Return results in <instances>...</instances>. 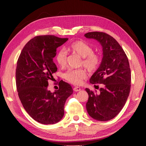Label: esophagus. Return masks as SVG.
<instances>
[{
	"label": "esophagus",
	"mask_w": 146,
	"mask_h": 146,
	"mask_svg": "<svg viewBox=\"0 0 146 146\" xmlns=\"http://www.w3.org/2000/svg\"><path fill=\"white\" fill-rule=\"evenodd\" d=\"M80 90H81V88L79 87H74L73 88V91H75V92H76V91H79Z\"/></svg>",
	"instance_id": "esophagus-1"
}]
</instances>
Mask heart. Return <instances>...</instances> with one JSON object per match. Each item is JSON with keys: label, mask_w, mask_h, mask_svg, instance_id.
<instances>
[{"label": "heart", "mask_w": 146, "mask_h": 146, "mask_svg": "<svg viewBox=\"0 0 146 146\" xmlns=\"http://www.w3.org/2000/svg\"><path fill=\"white\" fill-rule=\"evenodd\" d=\"M70 49L73 52L82 56V64L89 71L97 70L101 62V57L99 54L93 52V48L84 41H75L71 44ZM67 51L64 49L58 51L56 55V62L61 67L66 64ZM64 76L69 82L75 85L82 84L84 79L86 77V71L82 69H69L64 73Z\"/></svg>", "instance_id": "heart-1"}]
</instances>
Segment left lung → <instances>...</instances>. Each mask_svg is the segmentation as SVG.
Returning <instances> with one entry per match:
<instances>
[{
	"mask_svg": "<svg viewBox=\"0 0 146 146\" xmlns=\"http://www.w3.org/2000/svg\"><path fill=\"white\" fill-rule=\"evenodd\" d=\"M84 36L99 42L103 51L102 62L90 80L93 84H102L103 87L98 93L86 89L89 95L86 110L93 119L108 121L120 112L129 97L131 79L129 61L122 47L110 35L93 31Z\"/></svg>",
	"mask_w": 146,
	"mask_h": 146,
	"instance_id": "8db88e82",
	"label": "left lung"
}]
</instances>
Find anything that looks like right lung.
Listing matches in <instances>:
<instances>
[{
    "mask_svg": "<svg viewBox=\"0 0 146 146\" xmlns=\"http://www.w3.org/2000/svg\"><path fill=\"white\" fill-rule=\"evenodd\" d=\"M68 40L54 35L36 36L22 50L16 68V86L24 108L35 120L54 124L64 115V105L73 93L70 84L62 80L53 93L48 90V81L57 71L53 62L56 48Z\"/></svg>",
    "mask_w": 146,
    "mask_h": 146,
    "instance_id": "1",
    "label": "right lung"
}]
</instances>
